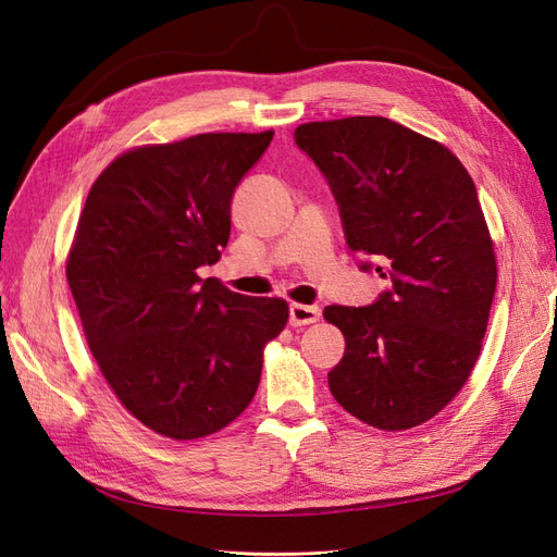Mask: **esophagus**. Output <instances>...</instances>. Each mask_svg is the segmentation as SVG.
I'll list each match as a JSON object with an SVG mask.
<instances>
[{"label": "esophagus", "mask_w": 557, "mask_h": 557, "mask_svg": "<svg viewBox=\"0 0 557 557\" xmlns=\"http://www.w3.org/2000/svg\"><path fill=\"white\" fill-rule=\"evenodd\" d=\"M320 320V309L309 307V305H290V325L301 327V325H311Z\"/></svg>", "instance_id": "obj_1"}]
</instances>
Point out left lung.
I'll return each mask as SVG.
<instances>
[{
	"label": "left lung",
	"instance_id": "1",
	"mask_svg": "<svg viewBox=\"0 0 557 557\" xmlns=\"http://www.w3.org/2000/svg\"><path fill=\"white\" fill-rule=\"evenodd\" d=\"M295 141L325 174L348 248L391 278L372 307L325 309L346 339L330 391L367 425L411 430L481 356L497 260L476 185L444 144L383 115L305 123Z\"/></svg>",
	"mask_w": 557,
	"mask_h": 557
}]
</instances>
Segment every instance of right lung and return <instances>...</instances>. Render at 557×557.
I'll list each match as a JSON object with an SVG mask.
<instances>
[{
    "label": "right lung",
    "instance_id": "1",
    "mask_svg": "<svg viewBox=\"0 0 557 557\" xmlns=\"http://www.w3.org/2000/svg\"><path fill=\"white\" fill-rule=\"evenodd\" d=\"M274 132L146 144L97 176L66 256L83 332L117 401L156 434L190 442L237 420L288 301L246 297L197 269L221 260L230 201Z\"/></svg>",
    "mask_w": 557,
    "mask_h": 557
}]
</instances>
